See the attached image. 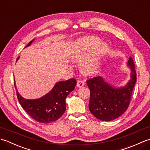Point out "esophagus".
I'll return each instance as SVG.
<instances>
[{
    "label": "esophagus",
    "instance_id": "esophagus-1",
    "mask_svg": "<svg viewBox=\"0 0 150 150\" xmlns=\"http://www.w3.org/2000/svg\"><path fill=\"white\" fill-rule=\"evenodd\" d=\"M77 86L79 87V88H82L84 86V81H82L81 80L80 81H77Z\"/></svg>",
    "mask_w": 150,
    "mask_h": 150
}]
</instances>
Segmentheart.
Returning a JSON list of instances; mask_svg holds the SVG:
<instances>
[{
	"label": "heart",
	"mask_w": 150,
	"mask_h": 150,
	"mask_svg": "<svg viewBox=\"0 0 150 150\" xmlns=\"http://www.w3.org/2000/svg\"><path fill=\"white\" fill-rule=\"evenodd\" d=\"M99 42V38L88 36L77 40L72 47L71 57L76 61L81 59L84 56L94 48L81 61V68L86 74H93L97 71L102 57L106 52V44H98Z\"/></svg>",
	"instance_id": "1"
}]
</instances>
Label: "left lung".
<instances>
[{
    "instance_id": "1",
    "label": "left lung",
    "mask_w": 150,
    "mask_h": 150,
    "mask_svg": "<svg viewBox=\"0 0 150 150\" xmlns=\"http://www.w3.org/2000/svg\"><path fill=\"white\" fill-rule=\"evenodd\" d=\"M128 66L131 69V79L125 86L114 88L97 76L87 80L90 90L89 109L97 119L111 121L119 117L128 109L137 82L135 64L129 57Z\"/></svg>"
}]
</instances>
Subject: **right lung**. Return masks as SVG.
I'll return each instance as SVG.
<instances>
[{
    "label": "right lung",
    "instance_id": "obj_1",
    "mask_svg": "<svg viewBox=\"0 0 150 150\" xmlns=\"http://www.w3.org/2000/svg\"><path fill=\"white\" fill-rule=\"evenodd\" d=\"M33 40L30 41L26 47L30 46ZM14 84L15 86V82ZM76 84L75 79L58 82L48 93L34 100L25 99L18 93L16 86L15 89L19 103L32 119L40 123H50L58 120L65 112L66 98L74 90Z\"/></svg>",
    "mask_w": 150,
    "mask_h": 150
}]
</instances>
